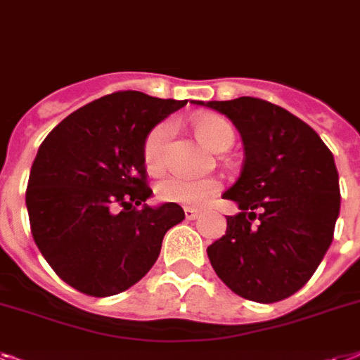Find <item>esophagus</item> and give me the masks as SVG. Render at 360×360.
<instances>
[{"instance_id":"34e87169","label":"esophagus","mask_w":360,"mask_h":360,"mask_svg":"<svg viewBox=\"0 0 360 360\" xmlns=\"http://www.w3.org/2000/svg\"><path fill=\"white\" fill-rule=\"evenodd\" d=\"M200 216V212L195 209H192V207H185V218L186 220H195Z\"/></svg>"}]
</instances>
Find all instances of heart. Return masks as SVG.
Wrapping results in <instances>:
<instances>
[{
	"label": "heart",
	"instance_id": "heart-1",
	"mask_svg": "<svg viewBox=\"0 0 360 360\" xmlns=\"http://www.w3.org/2000/svg\"><path fill=\"white\" fill-rule=\"evenodd\" d=\"M175 125L172 120H162L148 133L142 146L146 168L151 174H160L168 162L172 136ZM194 131L198 139L214 151H224L235 142L233 125L218 114H201L194 120ZM221 190V183L216 177H185V175H168L159 181L157 195L160 201L185 207H205Z\"/></svg>",
	"mask_w": 360,
	"mask_h": 360
}]
</instances>
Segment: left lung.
<instances>
[{
    "label": "left lung",
    "mask_w": 360,
    "mask_h": 360,
    "mask_svg": "<svg viewBox=\"0 0 360 360\" xmlns=\"http://www.w3.org/2000/svg\"><path fill=\"white\" fill-rule=\"evenodd\" d=\"M203 105V101H198ZM244 142V166L224 200L226 235L207 248L216 276L238 296L276 303L296 294L329 250L340 210L333 153L312 127L259 98L209 101Z\"/></svg>",
    "instance_id": "obj_1"
}]
</instances>
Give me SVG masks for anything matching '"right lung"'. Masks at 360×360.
Returning a JSON list of instances; mask_svg holds the SVG:
<instances>
[{
  "mask_svg": "<svg viewBox=\"0 0 360 360\" xmlns=\"http://www.w3.org/2000/svg\"><path fill=\"white\" fill-rule=\"evenodd\" d=\"M186 99L120 90L94 99L44 139L25 205L34 244L60 279L86 296L127 290L150 271L166 231L185 220L175 203L151 209L142 146Z\"/></svg>",
  "mask_w": 360,
  "mask_h": 360,
  "instance_id": "right-lung-1",
  "label": "right lung"
}]
</instances>
